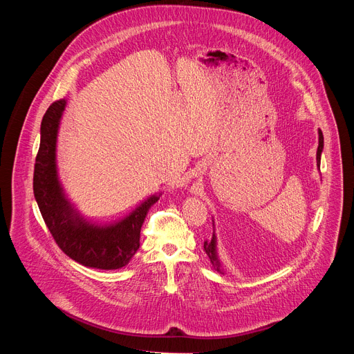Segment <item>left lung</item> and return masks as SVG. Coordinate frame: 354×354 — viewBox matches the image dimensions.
<instances>
[{"mask_svg": "<svg viewBox=\"0 0 354 354\" xmlns=\"http://www.w3.org/2000/svg\"><path fill=\"white\" fill-rule=\"evenodd\" d=\"M319 134V144H318V151H317V162H318V167L321 164V153H322V148H324V136H322V131L319 130L318 131ZM205 250L207 257L210 258V262L214 268V270H217L218 273H223L221 268H220V262L217 259V252H216V236H213V239L210 242H205Z\"/></svg>", "mask_w": 354, "mask_h": 354, "instance_id": "8db88e82", "label": "left lung"}]
</instances>
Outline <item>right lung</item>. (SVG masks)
<instances>
[{
  "instance_id": "add662e5",
  "label": "right lung",
  "mask_w": 354,
  "mask_h": 354,
  "mask_svg": "<svg viewBox=\"0 0 354 354\" xmlns=\"http://www.w3.org/2000/svg\"><path fill=\"white\" fill-rule=\"evenodd\" d=\"M64 108V99L56 100L41 120L33 172V193L39 210L59 248L73 261L100 270L122 269L138 250L142 223L158 197H149L115 225L96 227L85 223L71 209L57 179L56 138Z\"/></svg>"
}]
</instances>
